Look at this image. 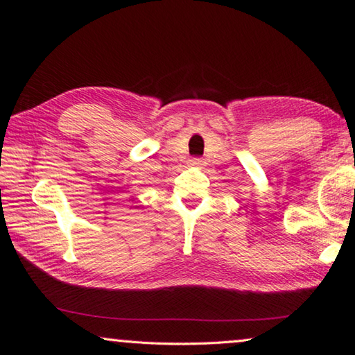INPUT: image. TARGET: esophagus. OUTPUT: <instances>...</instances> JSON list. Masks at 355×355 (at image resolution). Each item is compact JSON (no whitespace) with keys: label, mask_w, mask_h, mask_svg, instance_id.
I'll list each match as a JSON object with an SVG mask.
<instances>
[{"label":"esophagus","mask_w":355,"mask_h":355,"mask_svg":"<svg viewBox=\"0 0 355 355\" xmlns=\"http://www.w3.org/2000/svg\"><path fill=\"white\" fill-rule=\"evenodd\" d=\"M188 163H189V166H192V167H200V166L203 164V161L200 159V158H191V159L188 161Z\"/></svg>","instance_id":"34e87169"}]
</instances>
